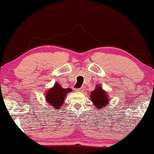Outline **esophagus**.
<instances>
[{
    "label": "esophagus",
    "mask_w": 154,
    "mask_h": 154,
    "mask_svg": "<svg viewBox=\"0 0 154 154\" xmlns=\"http://www.w3.org/2000/svg\"><path fill=\"white\" fill-rule=\"evenodd\" d=\"M75 91H84V88H76V89H75Z\"/></svg>",
    "instance_id": "esophagus-1"
}]
</instances>
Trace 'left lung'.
I'll list each match as a JSON object with an SVG mask.
<instances>
[{
	"label": "left lung",
	"instance_id": "obj_1",
	"mask_svg": "<svg viewBox=\"0 0 154 154\" xmlns=\"http://www.w3.org/2000/svg\"><path fill=\"white\" fill-rule=\"evenodd\" d=\"M90 99L93 102L94 105L98 109H101L102 108L108 106L109 102V97L106 94V92L104 91L99 85H97L95 90L91 92Z\"/></svg>",
	"mask_w": 154,
	"mask_h": 154
}]
</instances>
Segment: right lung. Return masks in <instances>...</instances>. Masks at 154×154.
Segmentation results:
<instances>
[{
  "label": "right lung",
  "mask_w": 154,
  "mask_h": 154,
  "mask_svg": "<svg viewBox=\"0 0 154 154\" xmlns=\"http://www.w3.org/2000/svg\"><path fill=\"white\" fill-rule=\"evenodd\" d=\"M70 91H72L70 88H63L58 83H55L53 87L50 88L45 94V100L52 108L58 109L62 106L65 97Z\"/></svg>",
  "instance_id": "1"
}]
</instances>
